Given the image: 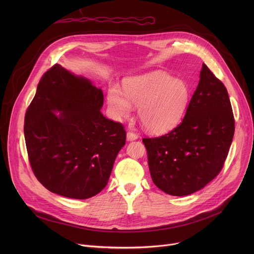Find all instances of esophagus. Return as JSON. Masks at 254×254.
Returning a JSON list of instances; mask_svg holds the SVG:
<instances>
[{
	"instance_id": "34e87169",
	"label": "esophagus",
	"mask_w": 254,
	"mask_h": 254,
	"mask_svg": "<svg viewBox=\"0 0 254 254\" xmlns=\"http://www.w3.org/2000/svg\"><path fill=\"white\" fill-rule=\"evenodd\" d=\"M136 138H137V135H136L135 133H133V132H131V131H128V132L127 133V139L128 141L135 140Z\"/></svg>"
}]
</instances>
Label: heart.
I'll list each match as a JSON object with an SVG mask.
<instances>
[{
    "instance_id": "heart-1",
    "label": "heart",
    "mask_w": 254,
    "mask_h": 254,
    "mask_svg": "<svg viewBox=\"0 0 254 254\" xmlns=\"http://www.w3.org/2000/svg\"><path fill=\"white\" fill-rule=\"evenodd\" d=\"M191 97V89L182 79H173L163 71L125 79L124 91L116 84L107 89V108L111 117L121 121L129 117L132 105L147 131L162 134L182 120Z\"/></svg>"
}]
</instances>
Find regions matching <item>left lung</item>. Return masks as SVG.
<instances>
[{"instance_id": "1", "label": "left lung", "mask_w": 254, "mask_h": 254, "mask_svg": "<svg viewBox=\"0 0 254 254\" xmlns=\"http://www.w3.org/2000/svg\"><path fill=\"white\" fill-rule=\"evenodd\" d=\"M234 128L227 89L203 64L182 123L165 135L142 139L155 185L172 196L203 189L221 171Z\"/></svg>"}]
</instances>
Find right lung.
Instances as JSON below:
<instances>
[{
    "instance_id": "obj_1",
    "label": "right lung",
    "mask_w": 254,
    "mask_h": 254,
    "mask_svg": "<svg viewBox=\"0 0 254 254\" xmlns=\"http://www.w3.org/2000/svg\"><path fill=\"white\" fill-rule=\"evenodd\" d=\"M102 105L100 88L59 64L41 78L24 135L32 170L50 192L87 199L107 185L127 134L102 116Z\"/></svg>"
}]
</instances>
